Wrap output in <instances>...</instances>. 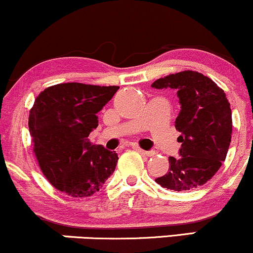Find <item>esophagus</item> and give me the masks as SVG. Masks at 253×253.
<instances>
[{"instance_id":"1","label":"esophagus","mask_w":253,"mask_h":253,"mask_svg":"<svg viewBox=\"0 0 253 253\" xmlns=\"http://www.w3.org/2000/svg\"><path fill=\"white\" fill-rule=\"evenodd\" d=\"M132 148L134 149V150H137L138 152H140L141 155H145V156H154V155H155V151H152V150H150V151H146V150H143V149L138 148L137 145H133Z\"/></svg>"}]
</instances>
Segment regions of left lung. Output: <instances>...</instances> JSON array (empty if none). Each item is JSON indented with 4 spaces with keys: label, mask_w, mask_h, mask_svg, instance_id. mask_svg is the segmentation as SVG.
<instances>
[{
    "label": "left lung",
    "mask_w": 253,
    "mask_h": 253,
    "mask_svg": "<svg viewBox=\"0 0 253 253\" xmlns=\"http://www.w3.org/2000/svg\"><path fill=\"white\" fill-rule=\"evenodd\" d=\"M151 87L173 88L180 103L175 120L181 133L180 157H169L168 171L156 182L174 191L204 185L226 160L232 139V109L226 93L210 78L193 71L161 78Z\"/></svg>",
    "instance_id": "8db88e82"
}]
</instances>
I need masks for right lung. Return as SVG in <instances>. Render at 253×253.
<instances>
[{
    "instance_id": "1",
    "label": "right lung",
    "mask_w": 253,
    "mask_h": 253,
    "mask_svg": "<svg viewBox=\"0 0 253 253\" xmlns=\"http://www.w3.org/2000/svg\"><path fill=\"white\" fill-rule=\"evenodd\" d=\"M119 86L57 84L42 91L29 118L33 152L49 182L61 192L92 196L114 173L118 154L95 145L88 134L98 126L97 114Z\"/></svg>"
}]
</instances>
